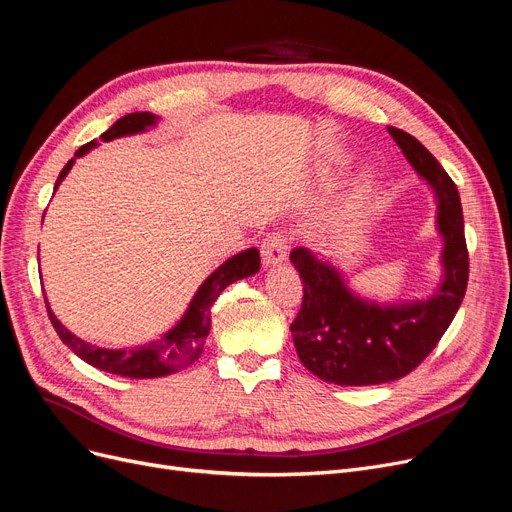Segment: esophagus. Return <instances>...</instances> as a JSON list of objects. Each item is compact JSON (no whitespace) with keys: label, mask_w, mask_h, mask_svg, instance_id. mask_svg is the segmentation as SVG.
Instances as JSON below:
<instances>
[{"label":"esophagus","mask_w":512,"mask_h":512,"mask_svg":"<svg viewBox=\"0 0 512 512\" xmlns=\"http://www.w3.org/2000/svg\"><path fill=\"white\" fill-rule=\"evenodd\" d=\"M286 255H288V238L282 232H274L263 240L261 244L263 265H268V268H272V265H280L286 261Z\"/></svg>","instance_id":"obj_1"}]
</instances>
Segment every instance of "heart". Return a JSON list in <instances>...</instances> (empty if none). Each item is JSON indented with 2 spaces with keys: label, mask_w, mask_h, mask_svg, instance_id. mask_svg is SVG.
<instances>
[{
  "label": "heart",
  "mask_w": 512,
  "mask_h": 512,
  "mask_svg": "<svg viewBox=\"0 0 512 512\" xmlns=\"http://www.w3.org/2000/svg\"><path fill=\"white\" fill-rule=\"evenodd\" d=\"M347 161H349V152H345V150L332 154V163L335 165H347ZM376 184H379V173H376L372 167H364L358 173V177H355L353 188L349 192V205L355 207V205L364 203L366 198L374 192Z\"/></svg>",
  "instance_id": "1"
}]
</instances>
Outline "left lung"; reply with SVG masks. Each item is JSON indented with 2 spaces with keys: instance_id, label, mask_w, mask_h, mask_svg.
<instances>
[{
  "instance_id": "obj_1",
  "label": "left lung",
  "mask_w": 512,
  "mask_h": 512,
  "mask_svg": "<svg viewBox=\"0 0 512 512\" xmlns=\"http://www.w3.org/2000/svg\"><path fill=\"white\" fill-rule=\"evenodd\" d=\"M387 131L435 192L443 276L427 299L381 303L351 291L328 259L309 249L291 253L303 280L301 311L291 324L297 355L318 379L341 387L381 385L410 374L452 324L469 282V251L456 184L414 136L397 127Z\"/></svg>"
}]
</instances>
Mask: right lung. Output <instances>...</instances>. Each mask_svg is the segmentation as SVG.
I'll return each mask as SVG.
<instances>
[{"instance_id":"1","label":"right lung","mask_w":512,"mask_h":512,"mask_svg":"<svg viewBox=\"0 0 512 512\" xmlns=\"http://www.w3.org/2000/svg\"><path fill=\"white\" fill-rule=\"evenodd\" d=\"M157 123H159V117L152 113H131L121 117L110 129H106L100 138L102 142H110L123 136H133V133L148 131ZM96 146H98L96 140L87 142L75 152V159L83 157V154H87ZM75 159H71L64 165L54 190H58L64 177L69 175ZM259 263L261 259L257 249H247L221 263L219 268L201 286H198V291L194 293L188 309L184 311L182 320L177 322L171 330H167L161 339L150 341L148 345L129 347V349H104L92 343H85L83 339L75 337L71 330H66L62 326V322L54 316V311L50 309V303L46 299L48 316L62 343L90 366L110 374L129 376V379H159V376L173 374L201 358L205 339L211 330V307L215 299L232 282L257 274Z\"/></svg>"}]
</instances>
